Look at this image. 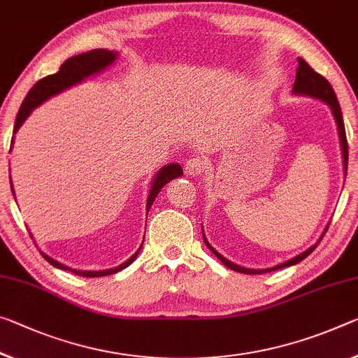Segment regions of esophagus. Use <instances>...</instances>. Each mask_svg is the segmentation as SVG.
<instances>
[{"label":"esophagus","mask_w":358,"mask_h":358,"mask_svg":"<svg viewBox=\"0 0 358 358\" xmlns=\"http://www.w3.org/2000/svg\"><path fill=\"white\" fill-rule=\"evenodd\" d=\"M203 169H206V161H203L202 157H189L188 161H186V166H185V172L191 175V177H197V175H201L203 172Z\"/></svg>","instance_id":"34e87169"}]
</instances>
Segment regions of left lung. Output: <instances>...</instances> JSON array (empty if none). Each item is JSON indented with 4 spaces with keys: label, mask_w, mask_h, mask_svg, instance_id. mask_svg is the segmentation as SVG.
I'll use <instances>...</instances> for the list:
<instances>
[{
    "label": "left lung",
    "mask_w": 358,
    "mask_h": 358,
    "mask_svg": "<svg viewBox=\"0 0 358 358\" xmlns=\"http://www.w3.org/2000/svg\"><path fill=\"white\" fill-rule=\"evenodd\" d=\"M293 94L308 95V97L319 99L322 101H325V103L331 108V113H333V116H334V119H336V124H338L339 141H341L343 159H344V173L348 175V157H349V155H348V138H345V129H344V119H343L341 106H339V101L336 99V94H334L331 84L328 83L322 75H319V73L314 71V68H310L308 62L303 60V59H298V70H296V79H294V84H293ZM327 229H328V226H327ZM327 229H325V232H327ZM325 232H323L322 237L325 236ZM322 237H320V241H322ZM320 241L317 242L315 245H312L310 248H308L306 252H303L301 255H298V257L288 259V261H285V263H282L279 266H274V268H269V269H247V268H241V266L231 263V261L226 259L224 257H221V255L207 242L206 237H203V242H206V245L210 248V250H212L215 257H217L221 261V263L226 266V268H229L232 271H237V272H243V274H263V272L282 269V268H287V266L296 264V263H299V261H303L306 257H309V255L315 250V247L319 245Z\"/></svg>",
    "instance_id": "8db88e82"
}]
</instances>
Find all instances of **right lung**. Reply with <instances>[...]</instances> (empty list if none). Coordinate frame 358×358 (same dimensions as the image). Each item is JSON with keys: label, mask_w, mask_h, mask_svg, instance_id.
Wrapping results in <instances>:
<instances>
[{"label": "right lung", "mask_w": 358, "mask_h": 358, "mask_svg": "<svg viewBox=\"0 0 358 358\" xmlns=\"http://www.w3.org/2000/svg\"><path fill=\"white\" fill-rule=\"evenodd\" d=\"M116 59H117V54L113 52V50L94 49V50H89V52L70 57V59L65 60L64 64H62L59 71L54 73V75H49L46 78L39 79L35 86L30 89V92L27 94L24 103L20 105V110H19V113H17L15 124H14V134L19 130L22 124H24L25 119L30 116V113L35 110L36 106L41 105L43 101H46L48 99L52 97V95L60 94L62 90H65L68 87L75 86V84H78V83L84 81V79L95 75V73H100L101 70H105V68L108 65H111ZM13 141H14V138H13ZM181 175H183V169L180 167V164H167V166H164L161 170H159L155 181H152V185H151L148 202H146V212H150L152 202H155L156 196L159 194V191L162 189V186H166L170 180L181 177ZM10 186H13V183H10ZM13 194H14V188H13ZM140 248L126 261V263L119 264L115 269H106V271H76V269H71V268H68V266L59 263V261H55L54 258L48 257L46 253L41 252V255L49 264L54 266V268L70 271V272H73V274L83 275V277H101V275H110V274H115V272L126 269L127 266L132 264L134 259L137 258Z\"/></svg>", "instance_id": "obj_1"}]
</instances>
